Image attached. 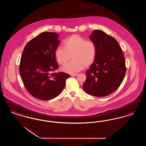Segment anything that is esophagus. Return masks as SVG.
I'll return each instance as SVG.
<instances>
[{
  "mask_svg": "<svg viewBox=\"0 0 146 146\" xmlns=\"http://www.w3.org/2000/svg\"><path fill=\"white\" fill-rule=\"evenodd\" d=\"M78 74H70V76H78Z\"/></svg>",
  "mask_w": 146,
  "mask_h": 146,
  "instance_id": "obj_1",
  "label": "esophagus"
}]
</instances>
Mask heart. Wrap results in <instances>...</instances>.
I'll list each match as a JSON object with an SVG mask.
<instances>
[{"mask_svg":"<svg viewBox=\"0 0 146 146\" xmlns=\"http://www.w3.org/2000/svg\"><path fill=\"white\" fill-rule=\"evenodd\" d=\"M96 54L95 43L78 35H70L63 41V48L59 46L55 51L56 60L61 65L67 62L72 56V60L62 68L63 72L70 74L79 72L84 66H91Z\"/></svg>","mask_w":146,"mask_h":146,"instance_id":"heart-1","label":"heart"}]
</instances>
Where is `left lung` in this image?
I'll return each mask as SVG.
<instances>
[{"mask_svg":"<svg viewBox=\"0 0 146 146\" xmlns=\"http://www.w3.org/2000/svg\"><path fill=\"white\" fill-rule=\"evenodd\" d=\"M90 38L96 44L97 54L94 62L86 71L83 89L92 96L104 97L114 92L123 82L125 59L118 42L104 32L95 30Z\"/></svg>","mask_w":146,"mask_h":146,"instance_id":"8db88e82","label":"left lung"}]
</instances>
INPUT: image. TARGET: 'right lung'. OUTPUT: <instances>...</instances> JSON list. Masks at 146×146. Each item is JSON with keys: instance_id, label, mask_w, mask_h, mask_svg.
Listing matches in <instances>:
<instances>
[{"instance_id": "right-lung-1", "label": "right lung", "mask_w": 146, "mask_h": 146, "mask_svg": "<svg viewBox=\"0 0 146 146\" xmlns=\"http://www.w3.org/2000/svg\"><path fill=\"white\" fill-rule=\"evenodd\" d=\"M58 34L44 32L25 46L20 63V74L26 89L36 98L49 100L62 91L70 74L52 73L58 68L55 51L60 44Z\"/></svg>"}]
</instances>
